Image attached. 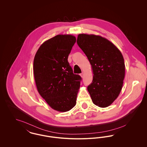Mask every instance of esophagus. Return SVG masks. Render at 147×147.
I'll return each mask as SVG.
<instances>
[{"mask_svg": "<svg viewBox=\"0 0 147 147\" xmlns=\"http://www.w3.org/2000/svg\"><path fill=\"white\" fill-rule=\"evenodd\" d=\"M80 77H82V78H83V77H84V73H82L80 74Z\"/></svg>", "mask_w": 147, "mask_h": 147, "instance_id": "esophagus-1", "label": "esophagus"}]
</instances>
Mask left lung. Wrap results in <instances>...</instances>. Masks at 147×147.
Instances as JSON below:
<instances>
[{
	"instance_id": "obj_1",
	"label": "left lung",
	"mask_w": 147,
	"mask_h": 147,
	"mask_svg": "<svg viewBox=\"0 0 147 147\" xmlns=\"http://www.w3.org/2000/svg\"><path fill=\"white\" fill-rule=\"evenodd\" d=\"M77 42L93 72L92 82L87 88L92 101L98 107H108L122 90L125 76L123 56L113 43L101 36L79 34Z\"/></svg>"
}]
</instances>
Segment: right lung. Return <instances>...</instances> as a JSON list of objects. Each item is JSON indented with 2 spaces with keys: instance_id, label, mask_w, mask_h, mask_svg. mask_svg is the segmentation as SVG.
Wrapping results in <instances>:
<instances>
[{
  "instance_id": "obj_1",
  "label": "right lung",
  "mask_w": 147,
  "mask_h": 147,
  "mask_svg": "<svg viewBox=\"0 0 147 147\" xmlns=\"http://www.w3.org/2000/svg\"><path fill=\"white\" fill-rule=\"evenodd\" d=\"M76 38L58 35L43 42L35 55L34 74L40 95L53 110L67 112L76 105L82 78L68 62Z\"/></svg>"
}]
</instances>
